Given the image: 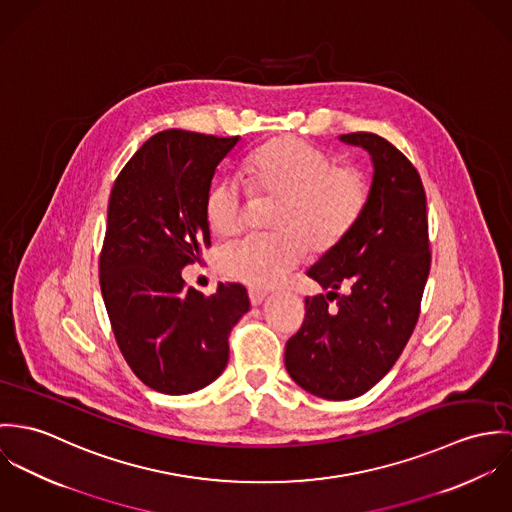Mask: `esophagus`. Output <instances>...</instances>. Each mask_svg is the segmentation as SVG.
Masks as SVG:
<instances>
[{
	"instance_id": "obj_1",
	"label": "esophagus",
	"mask_w": 512,
	"mask_h": 512,
	"mask_svg": "<svg viewBox=\"0 0 512 512\" xmlns=\"http://www.w3.org/2000/svg\"><path fill=\"white\" fill-rule=\"evenodd\" d=\"M265 298H267V292L257 290V288H251V290H249V300H251L253 306H259Z\"/></svg>"
}]
</instances>
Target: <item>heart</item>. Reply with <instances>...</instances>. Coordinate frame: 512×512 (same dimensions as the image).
<instances>
[{
    "mask_svg": "<svg viewBox=\"0 0 512 512\" xmlns=\"http://www.w3.org/2000/svg\"><path fill=\"white\" fill-rule=\"evenodd\" d=\"M251 186L279 198L269 235H247L220 251L224 275L253 288L283 283L308 249L320 253L334 247L359 220L369 186L363 174L338 163L324 151L283 137L263 145L245 165ZM247 196L243 186L224 178L206 198V218L218 235L243 228Z\"/></svg>",
    "mask_w": 512,
    "mask_h": 512,
    "instance_id": "heart-1",
    "label": "heart"
}]
</instances>
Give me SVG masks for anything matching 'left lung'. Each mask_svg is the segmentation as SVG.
I'll return each instance as SVG.
<instances>
[{"label":"left lung","mask_w":512,"mask_h":512,"mask_svg":"<svg viewBox=\"0 0 512 512\" xmlns=\"http://www.w3.org/2000/svg\"><path fill=\"white\" fill-rule=\"evenodd\" d=\"M340 141L369 153V198L353 228L308 269L328 292L306 298L304 324L284 349L292 381L328 400L359 397L391 371L430 273L426 194L412 163L375 133Z\"/></svg>","instance_id":"left-lung-1"}]
</instances>
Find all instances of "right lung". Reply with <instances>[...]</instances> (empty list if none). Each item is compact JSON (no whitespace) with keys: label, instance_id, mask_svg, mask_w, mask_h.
Masks as SVG:
<instances>
[{"label":"right lung","instance_id":"add662e5","mask_svg":"<svg viewBox=\"0 0 512 512\" xmlns=\"http://www.w3.org/2000/svg\"><path fill=\"white\" fill-rule=\"evenodd\" d=\"M239 137L167 129L147 139L115 178L100 286L117 345L153 391L188 395L214 383L229 332L249 312L239 283L204 296L180 271L210 245L206 198Z\"/></svg>","mask_w":512,"mask_h":512}]
</instances>
